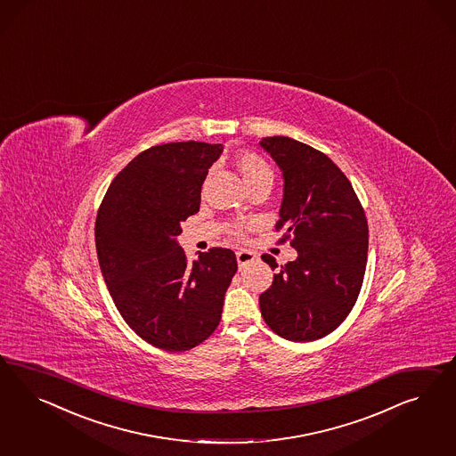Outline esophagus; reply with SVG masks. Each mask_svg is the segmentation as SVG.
I'll use <instances>...</instances> for the list:
<instances>
[{"label":"esophagus","instance_id":"34e87169","mask_svg":"<svg viewBox=\"0 0 456 456\" xmlns=\"http://www.w3.org/2000/svg\"><path fill=\"white\" fill-rule=\"evenodd\" d=\"M237 263L239 265H244V264L252 263V261H256V254L252 252V250H248V248H240V250H237Z\"/></svg>","mask_w":456,"mask_h":456}]
</instances>
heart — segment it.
<instances>
[{
	"label": "heart",
	"mask_w": 456,
	"mask_h": 456,
	"mask_svg": "<svg viewBox=\"0 0 456 456\" xmlns=\"http://www.w3.org/2000/svg\"><path fill=\"white\" fill-rule=\"evenodd\" d=\"M237 167L246 180V183H250L254 180L263 179V177H271V168L265 164V160L259 155L252 152H242L237 157Z\"/></svg>",
	"instance_id": "1"
}]
</instances>
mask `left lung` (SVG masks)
Returning a JSON list of instances; mask_svg holds the SVG:
<instances>
[{"mask_svg": "<svg viewBox=\"0 0 456 456\" xmlns=\"http://www.w3.org/2000/svg\"><path fill=\"white\" fill-rule=\"evenodd\" d=\"M259 145L282 172L277 231L292 237L296 261L281 265L259 296L265 324L284 339L305 343L334 331L358 299L368 259V222L351 182L328 155L289 137ZM276 269V259L264 254Z\"/></svg>", "mask_w": 456, "mask_h": 456, "instance_id": "1", "label": "left lung"}]
</instances>
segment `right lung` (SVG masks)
<instances>
[{"mask_svg":"<svg viewBox=\"0 0 456 456\" xmlns=\"http://www.w3.org/2000/svg\"><path fill=\"white\" fill-rule=\"evenodd\" d=\"M222 151V143L191 140L138 153L98 210V264L111 299L142 339L166 351H187L216 331L237 271L231 248L189 263L177 242Z\"/></svg>","mask_w":456,"mask_h":456,"instance_id":"add662e5","label":"right lung"}]
</instances>
